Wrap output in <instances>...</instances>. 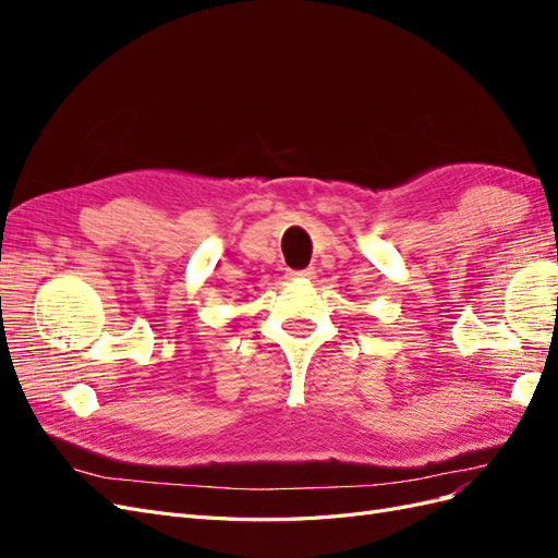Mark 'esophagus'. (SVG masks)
I'll return each instance as SVG.
<instances>
[{"instance_id":"obj_1","label":"esophagus","mask_w":558,"mask_h":558,"mask_svg":"<svg viewBox=\"0 0 558 558\" xmlns=\"http://www.w3.org/2000/svg\"><path fill=\"white\" fill-rule=\"evenodd\" d=\"M293 281H312L316 277V269L307 267V269H298V272H291L289 275Z\"/></svg>"}]
</instances>
